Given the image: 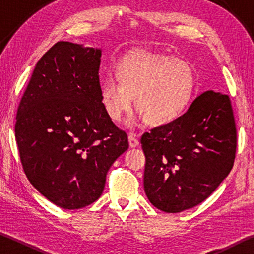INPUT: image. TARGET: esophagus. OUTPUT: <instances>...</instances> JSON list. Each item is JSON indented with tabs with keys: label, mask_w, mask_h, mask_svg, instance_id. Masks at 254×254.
Wrapping results in <instances>:
<instances>
[{
	"label": "esophagus",
	"mask_w": 254,
	"mask_h": 254,
	"mask_svg": "<svg viewBox=\"0 0 254 254\" xmlns=\"http://www.w3.org/2000/svg\"><path fill=\"white\" fill-rule=\"evenodd\" d=\"M128 143H130L131 148H134L139 145V139H137L135 133H130V134H128Z\"/></svg>",
	"instance_id": "esophagus-1"
}]
</instances>
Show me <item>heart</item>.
Wrapping results in <instances>:
<instances>
[{
	"label": "heart",
	"instance_id": "1",
	"mask_svg": "<svg viewBox=\"0 0 254 254\" xmlns=\"http://www.w3.org/2000/svg\"><path fill=\"white\" fill-rule=\"evenodd\" d=\"M117 72L118 78L107 76L101 88L103 107L114 122L131 110L135 97L141 120L151 126H165L184 113L195 93L191 66L171 56L133 51L122 60Z\"/></svg>",
	"mask_w": 254,
	"mask_h": 254
}]
</instances>
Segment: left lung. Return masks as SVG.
<instances>
[{
    "mask_svg": "<svg viewBox=\"0 0 254 254\" xmlns=\"http://www.w3.org/2000/svg\"><path fill=\"white\" fill-rule=\"evenodd\" d=\"M141 144L150 203L166 213L200 204L233 168L236 127L229 95L204 92L182 117L145 132Z\"/></svg>",
    "mask_w": 254,
    "mask_h": 254,
    "instance_id": "left-lung-1",
    "label": "left lung"
}]
</instances>
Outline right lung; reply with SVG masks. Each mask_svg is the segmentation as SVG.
Masks as SVG:
<instances>
[{
    "label": "right lung",
    "mask_w": 254,
    "mask_h": 254,
    "mask_svg": "<svg viewBox=\"0 0 254 254\" xmlns=\"http://www.w3.org/2000/svg\"><path fill=\"white\" fill-rule=\"evenodd\" d=\"M101 49L55 44L37 63L16 113L24 174L51 203L78 209L100 198L106 174L128 148L103 107Z\"/></svg>",
    "instance_id": "1"
}]
</instances>
